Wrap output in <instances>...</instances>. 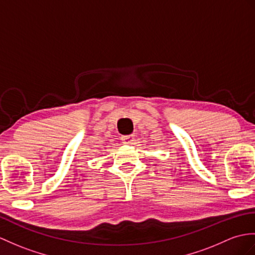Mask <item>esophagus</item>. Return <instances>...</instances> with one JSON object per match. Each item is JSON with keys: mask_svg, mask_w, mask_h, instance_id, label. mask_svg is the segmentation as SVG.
Returning <instances> with one entry per match:
<instances>
[{"mask_svg": "<svg viewBox=\"0 0 255 255\" xmlns=\"http://www.w3.org/2000/svg\"><path fill=\"white\" fill-rule=\"evenodd\" d=\"M122 141L124 144H132L134 141V135L133 134H129V135H123Z\"/></svg>", "mask_w": 255, "mask_h": 255, "instance_id": "1", "label": "esophagus"}]
</instances>
